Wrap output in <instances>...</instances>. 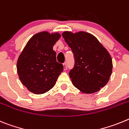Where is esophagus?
Instances as JSON below:
<instances>
[{"label": "esophagus", "instance_id": "obj_1", "mask_svg": "<svg viewBox=\"0 0 129 129\" xmlns=\"http://www.w3.org/2000/svg\"><path fill=\"white\" fill-rule=\"evenodd\" d=\"M63 70H66V69H67V64H66V63H63Z\"/></svg>", "mask_w": 129, "mask_h": 129}]
</instances>
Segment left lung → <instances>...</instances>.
Instances as JSON below:
<instances>
[{
    "label": "left lung",
    "instance_id": "8db88e82",
    "mask_svg": "<svg viewBox=\"0 0 129 129\" xmlns=\"http://www.w3.org/2000/svg\"><path fill=\"white\" fill-rule=\"evenodd\" d=\"M62 36L75 56V66L69 72L73 85L85 94L99 91L112 74L109 53L94 36L87 32L64 31Z\"/></svg>",
    "mask_w": 129,
    "mask_h": 129
}]
</instances>
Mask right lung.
<instances>
[{
	"label": "right lung",
	"mask_w": 129,
	"mask_h": 129,
	"mask_svg": "<svg viewBox=\"0 0 129 129\" xmlns=\"http://www.w3.org/2000/svg\"><path fill=\"white\" fill-rule=\"evenodd\" d=\"M58 32L42 31L29 40L18 56L17 70L21 83L30 92L41 94L54 87L63 65L56 62L53 46L60 39Z\"/></svg>",
	"instance_id": "add662e5"
}]
</instances>
